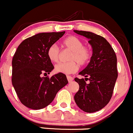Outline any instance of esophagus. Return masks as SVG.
I'll return each mask as SVG.
<instances>
[{"label": "esophagus", "mask_w": 133, "mask_h": 133, "mask_svg": "<svg viewBox=\"0 0 133 133\" xmlns=\"http://www.w3.org/2000/svg\"><path fill=\"white\" fill-rule=\"evenodd\" d=\"M67 79H68V82H69V83L71 82L73 80V78L71 76H67Z\"/></svg>", "instance_id": "esophagus-1"}]
</instances>
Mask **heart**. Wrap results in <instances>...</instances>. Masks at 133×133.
<instances>
[{"label":"heart","mask_w":133,"mask_h":133,"mask_svg":"<svg viewBox=\"0 0 133 133\" xmlns=\"http://www.w3.org/2000/svg\"><path fill=\"white\" fill-rule=\"evenodd\" d=\"M63 44L68 49L71 51L68 62H60L55 67L57 73L64 74H71L75 73L78 69V63L84 65L90 60L92 56V51L90 47L84 46L83 42L75 36L67 37L63 41ZM47 55L49 60L53 62L58 61L60 49L57 44L51 45L48 48Z\"/></svg>","instance_id":"b5f03b06"}]
</instances>
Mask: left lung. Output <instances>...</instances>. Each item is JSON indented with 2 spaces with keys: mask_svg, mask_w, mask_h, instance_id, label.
<instances>
[{
  "mask_svg": "<svg viewBox=\"0 0 133 133\" xmlns=\"http://www.w3.org/2000/svg\"><path fill=\"white\" fill-rule=\"evenodd\" d=\"M74 32L88 38L92 49L90 62L79 73L85 79L75 78L79 84L75 101L82 111L96 112L104 108L111 98L118 77L117 58L115 51L104 37L89 31ZM88 80L89 82L86 83Z\"/></svg>",
  "mask_w": 133,
  "mask_h": 133,
  "instance_id": "8db88e82",
  "label": "left lung"
}]
</instances>
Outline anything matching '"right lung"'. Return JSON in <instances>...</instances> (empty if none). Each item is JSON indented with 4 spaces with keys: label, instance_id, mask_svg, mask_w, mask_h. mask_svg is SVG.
<instances>
[{
    "label": "right lung",
    "instance_id": "obj_1",
    "mask_svg": "<svg viewBox=\"0 0 133 133\" xmlns=\"http://www.w3.org/2000/svg\"><path fill=\"white\" fill-rule=\"evenodd\" d=\"M65 33H41L26 38L17 48L12 60V85L23 105L32 109L45 108L68 83L66 76L57 73L44 77L54 69L48 49Z\"/></svg>",
    "mask_w": 133,
    "mask_h": 133
}]
</instances>
